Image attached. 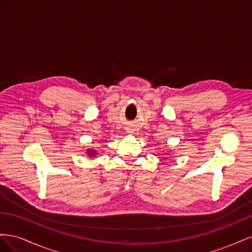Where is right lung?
Instances as JSON below:
<instances>
[{
  "label": "right lung",
  "instance_id": "add662e5",
  "mask_svg": "<svg viewBox=\"0 0 252 252\" xmlns=\"http://www.w3.org/2000/svg\"><path fill=\"white\" fill-rule=\"evenodd\" d=\"M89 155H90V156H94V155H95V152H94V151H90Z\"/></svg>",
  "mask_w": 252,
  "mask_h": 252
}]
</instances>
